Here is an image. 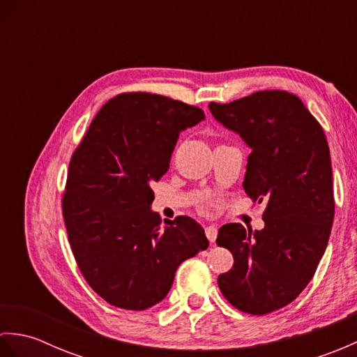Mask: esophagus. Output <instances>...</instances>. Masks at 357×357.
I'll list each match as a JSON object with an SVG mask.
<instances>
[{"mask_svg": "<svg viewBox=\"0 0 357 357\" xmlns=\"http://www.w3.org/2000/svg\"><path fill=\"white\" fill-rule=\"evenodd\" d=\"M206 236H207V239L211 242V244H215L216 236H218V229H216L215 225L206 227Z\"/></svg>", "mask_w": 357, "mask_h": 357, "instance_id": "1", "label": "esophagus"}]
</instances>
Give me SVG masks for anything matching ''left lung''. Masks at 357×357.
<instances>
[{"mask_svg": "<svg viewBox=\"0 0 357 357\" xmlns=\"http://www.w3.org/2000/svg\"><path fill=\"white\" fill-rule=\"evenodd\" d=\"M208 107L252 149L242 185L265 202L262 230L236 222L219 229L216 244L234 264L218 285L233 307L262 316L298 298L327 248L335 218L328 142L304 102L285 90Z\"/></svg>", "mask_w": 357, "mask_h": 357, "instance_id": "8db88e82", "label": "left lung"}]
</instances>
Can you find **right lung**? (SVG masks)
<instances>
[{"label": "right lung", "mask_w": 357, "mask_h": 357, "mask_svg": "<svg viewBox=\"0 0 357 357\" xmlns=\"http://www.w3.org/2000/svg\"><path fill=\"white\" fill-rule=\"evenodd\" d=\"M206 115L162 95L121 93L96 113L70 159L63 218L82 276L96 294L141 312L161 302L181 262L208 247L188 216L161 225L151 185L169 170L179 133Z\"/></svg>", "instance_id": "right-lung-1"}]
</instances>
